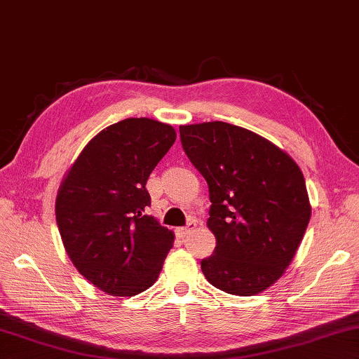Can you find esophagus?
<instances>
[{
	"label": "esophagus",
	"instance_id": "1",
	"mask_svg": "<svg viewBox=\"0 0 359 359\" xmlns=\"http://www.w3.org/2000/svg\"><path fill=\"white\" fill-rule=\"evenodd\" d=\"M196 229V221H190V223L187 224V227H179L177 229V236L180 237V238H184V237H187V236H190V233Z\"/></svg>",
	"mask_w": 359,
	"mask_h": 359
}]
</instances>
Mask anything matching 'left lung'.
<instances>
[{
  "label": "left lung",
  "mask_w": 359,
  "mask_h": 359,
  "mask_svg": "<svg viewBox=\"0 0 359 359\" xmlns=\"http://www.w3.org/2000/svg\"><path fill=\"white\" fill-rule=\"evenodd\" d=\"M180 140L210 191L217 248L201 270L219 290L257 295L284 275L308 227L302 169L264 136L227 122L180 126Z\"/></svg>",
  "instance_id": "obj_1"
}]
</instances>
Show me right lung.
I'll return each instance as SVG.
<instances>
[{"instance_id": "right-lung-1", "label": "right lung", "mask_w": 359, "mask_h": 359, "mask_svg": "<svg viewBox=\"0 0 359 359\" xmlns=\"http://www.w3.org/2000/svg\"><path fill=\"white\" fill-rule=\"evenodd\" d=\"M175 130L149 117L103 128L64 174L56 194L62 245L80 275L113 297H133L158 279L174 232L146 215L151 172Z\"/></svg>"}]
</instances>
